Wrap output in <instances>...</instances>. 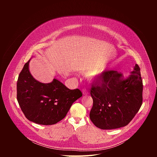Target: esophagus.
<instances>
[{
	"label": "esophagus",
	"mask_w": 157,
	"mask_h": 157,
	"mask_svg": "<svg viewBox=\"0 0 157 157\" xmlns=\"http://www.w3.org/2000/svg\"><path fill=\"white\" fill-rule=\"evenodd\" d=\"M82 93L84 95H87L89 94V92L87 91V90L86 89H82Z\"/></svg>",
	"instance_id": "obj_1"
}]
</instances>
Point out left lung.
Wrapping results in <instances>:
<instances>
[{
    "instance_id": "obj_1",
    "label": "left lung",
    "mask_w": 157,
    "mask_h": 157,
    "mask_svg": "<svg viewBox=\"0 0 157 157\" xmlns=\"http://www.w3.org/2000/svg\"><path fill=\"white\" fill-rule=\"evenodd\" d=\"M128 78L115 70L104 71L99 82L92 84L93 105L89 114L92 122L103 130L128 125L142 104L143 82L137 64Z\"/></svg>"
}]
</instances>
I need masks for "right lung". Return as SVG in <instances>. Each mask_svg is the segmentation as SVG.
Returning <instances> with one entry per match:
<instances>
[{
    "instance_id": "right-lung-1",
    "label": "right lung",
    "mask_w": 157,
    "mask_h": 157,
    "mask_svg": "<svg viewBox=\"0 0 157 157\" xmlns=\"http://www.w3.org/2000/svg\"><path fill=\"white\" fill-rule=\"evenodd\" d=\"M30 60L19 74L17 84L18 104L29 121L41 125H53L65 117L73 103L82 94L54 79L48 84L35 79L29 69Z\"/></svg>"
}]
</instances>
